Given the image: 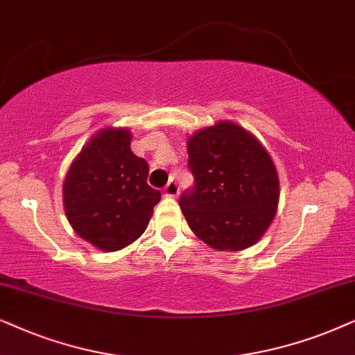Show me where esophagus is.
Listing matches in <instances>:
<instances>
[{"label": "esophagus", "instance_id": "34e87169", "mask_svg": "<svg viewBox=\"0 0 355 355\" xmlns=\"http://www.w3.org/2000/svg\"><path fill=\"white\" fill-rule=\"evenodd\" d=\"M178 193H180V188H178V183L175 180H170L167 183V187H165L164 190V195L168 196V198H177Z\"/></svg>", "mask_w": 355, "mask_h": 355}]
</instances>
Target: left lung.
Here are the masks:
<instances>
[{
	"label": "left lung",
	"instance_id": "left-lung-1",
	"mask_svg": "<svg viewBox=\"0 0 355 355\" xmlns=\"http://www.w3.org/2000/svg\"><path fill=\"white\" fill-rule=\"evenodd\" d=\"M195 185L180 196L198 239L219 252H240L263 237L276 216L279 175L258 138L234 121H217L188 138Z\"/></svg>",
	"mask_w": 355,
	"mask_h": 355
}]
</instances>
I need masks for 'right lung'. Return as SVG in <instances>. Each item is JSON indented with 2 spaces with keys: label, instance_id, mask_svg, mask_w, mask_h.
<instances>
[{
  "label": "right lung",
  "instance_id": "obj_1",
  "mask_svg": "<svg viewBox=\"0 0 355 355\" xmlns=\"http://www.w3.org/2000/svg\"><path fill=\"white\" fill-rule=\"evenodd\" d=\"M128 128H103L71 162L63 205L71 227L102 252L138 240L153 217L160 191L148 185L149 165L131 150Z\"/></svg>",
  "mask_w": 355,
  "mask_h": 355
}]
</instances>
